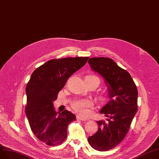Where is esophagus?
Wrapping results in <instances>:
<instances>
[{
	"instance_id": "1",
	"label": "esophagus",
	"mask_w": 159,
	"mask_h": 159,
	"mask_svg": "<svg viewBox=\"0 0 159 159\" xmlns=\"http://www.w3.org/2000/svg\"><path fill=\"white\" fill-rule=\"evenodd\" d=\"M76 119H79L80 120H88L87 118H84V117H83V116H81L80 115H77L76 116Z\"/></svg>"
}]
</instances>
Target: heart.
<instances>
[{
	"instance_id": "heart-1",
	"label": "heart",
	"mask_w": 159,
	"mask_h": 159,
	"mask_svg": "<svg viewBox=\"0 0 159 159\" xmlns=\"http://www.w3.org/2000/svg\"><path fill=\"white\" fill-rule=\"evenodd\" d=\"M90 78H93L96 79L98 81V84L100 83V79L98 77L94 76V75H89L88 76ZM93 105V101L90 99H80L77 100V101L72 102V108H73V110L79 113L80 115L86 116L89 113V108L91 107Z\"/></svg>"
}]
</instances>
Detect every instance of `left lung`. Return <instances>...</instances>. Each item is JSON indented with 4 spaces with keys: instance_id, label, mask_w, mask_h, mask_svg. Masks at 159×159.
<instances>
[{
    "instance_id": "8db88e82",
    "label": "left lung",
    "mask_w": 159,
    "mask_h": 159,
    "mask_svg": "<svg viewBox=\"0 0 159 159\" xmlns=\"http://www.w3.org/2000/svg\"><path fill=\"white\" fill-rule=\"evenodd\" d=\"M88 62L104 79L109 98L100 111L107 121H97L98 131L88 138V141L95 150L107 151L119 144L128 133L138 109V90L129 72L111 58H90Z\"/></svg>"
}]
</instances>
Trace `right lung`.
I'll return each mask as SVG.
<instances>
[{
	"instance_id": "1",
	"label": "right lung",
	"mask_w": 159,
	"mask_h": 159,
	"mask_svg": "<svg viewBox=\"0 0 159 159\" xmlns=\"http://www.w3.org/2000/svg\"><path fill=\"white\" fill-rule=\"evenodd\" d=\"M88 59L70 57L50 60L34 70L26 85L25 112L30 129L39 140L49 146L64 141L68 125L76 119L67 110L57 112L53 102L68 79Z\"/></svg>"
}]
</instances>
